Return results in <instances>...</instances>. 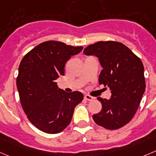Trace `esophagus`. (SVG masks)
<instances>
[{
  "mask_svg": "<svg viewBox=\"0 0 156 156\" xmlns=\"http://www.w3.org/2000/svg\"><path fill=\"white\" fill-rule=\"evenodd\" d=\"M84 98H85L87 100H89V101H92L94 98L93 97V96H90V95H85V96H84Z\"/></svg>",
  "mask_w": 156,
  "mask_h": 156,
  "instance_id": "esophagus-1",
  "label": "esophagus"
}]
</instances>
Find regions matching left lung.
<instances>
[{
	"mask_svg": "<svg viewBox=\"0 0 156 156\" xmlns=\"http://www.w3.org/2000/svg\"><path fill=\"white\" fill-rule=\"evenodd\" d=\"M87 56H96L103 67L99 84L111 90L110 99L97 97L102 110L93 115L96 124L107 129L126 125L137 111L146 90L144 66L140 59L122 43L99 41L84 49Z\"/></svg>",
	"mask_w": 156,
	"mask_h": 156,
	"instance_id": "1",
	"label": "left lung"
}]
</instances>
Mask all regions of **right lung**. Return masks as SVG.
I'll return each instance as SVG.
<instances>
[{
	"label": "right lung",
	"instance_id": "add662e5",
	"mask_svg": "<svg viewBox=\"0 0 156 156\" xmlns=\"http://www.w3.org/2000/svg\"><path fill=\"white\" fill-rule=\"evenodd\" d=\"M83 47H72L57 41H46L22 59L17 87L23 111L35 127L49 134L63 131L69 123L76 106L83 95L66 93L55 80L64 76L65 64Z\"/></svg>",
	"mask_w": 156,
	"mask_h": 156
}]
</instances>
